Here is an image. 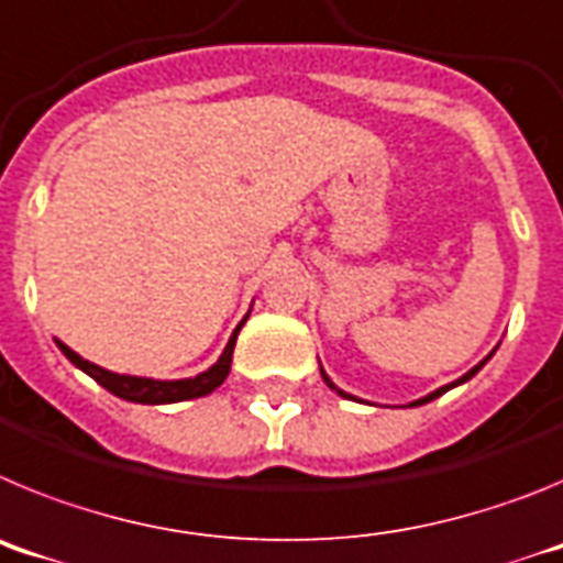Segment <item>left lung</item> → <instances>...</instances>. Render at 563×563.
Instances as JSON below:
<instances>
[{
	"label": "left lung",
	"instance_id": "8db88e82",
	"mask_svg": "<svg viewBox=\"0 0 563 563\" xmlns=\"http://www.w3.org/2000/svg\"><path fill=\"white\" fill-rule=\"evenodd\" d=\"M494 352H496V350H494ZM494 352H490V355H487L485 361H479V363H476L474 369H471V372H465V375H462V377H456L454 383H449V386H440V389H437V391H431V395H426V397H420V400L409 402V406H411V409H415V406H422V402H431V400H434V397H440V395H445V391H449V389H454V386H462V383H467V380H471V377L476 375V372L482 369V366H485L487 361H490V357H494ZM321 377H324V383H327V386H330L332 391H338V395H341V397H346V400H357V397H352V395H346V391H343V389H338L335 383L330 380V375H327V372H324V366H321Z\"/></svg>",
	"mask_w": 563,
	"mask_h": 563
}]
</instances>
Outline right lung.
I'll list each match as a JSON object with an SVG mask.
<instances>
[{
	"label": "right lung",
	"instance_id": "1",
	"mask_svg": "<svg viewBox=\"0 0 563 563\" xmlns=\"http://www.w3.org/2000/svg\"><path fill=\"white\" fill-rule=\"evenodd\" d=\"M251 316V312H247ZM247 316L239 321V327L233 330V335L228 338L225 350H222L220 361L213 363L211 369L200 372L197 377H183V380H154V377H137V375H118V372H109L98 363H89L87 357H81L78 352H73L67 343H62L56 338V346L67 355V361L73 366H78L81 372H87L98 386H103L107 391H112L114 397L129 402H146V406H161V402H180V400H194V397L211 395L217 386H222V380L231 372L233 361V346H236L239 330L245 327Z\"/></svg>",
	"mask_w": 563,
	"mask_h": 563
}]
</instances>
